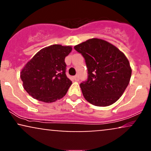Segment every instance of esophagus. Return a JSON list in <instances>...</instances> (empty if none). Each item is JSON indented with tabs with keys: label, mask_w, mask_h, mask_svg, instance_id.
<instances>
[{
	"label": "esophagus",
	"mask_w": 151,
	"mask_h": 151,
	"mask_svg": "<svg viewBox=\"0 0 151 151\" xmlns=\"http://www.w3.org/2000/svg\"><path fill=\"white\" fill-rule=\"evenodd\" d=\"M74 79L75 81H79V75H78V74H77V75H75L74 77Z\"/></svg>",
	"instance_id": "34e87169"
}]
</instances>
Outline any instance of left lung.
Segmentation results:
<instances>
[{"instance_id":"obj_1","label":"left lung","mask_w":151,"mask_h":151,"mask_svg":"<svg viewBox=\"0 0 151 151\" xmlns=\"http://www.w3.org/2000/svg\"><path fill=\"white\" fill-rule=\"evenodd\" d=\"M85 60L88 78L80 84L83 96L97 106L113 104L129 84L131 70L124 53L106 41L92 38L74 47Z\"/></svg>"}]
</instances>
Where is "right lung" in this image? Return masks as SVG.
Returning <instances> with one entry per match:
<instances>
[{"label":"right lung","instance_id":"obj_1","mask_svg":"<svg viewBox=\"0 0 151 151\" xmlns=\"http://www.w3.org/2000/svg\"><path fill=\"white\" fill-rule=\"evenodd\" d=\"M70 46L53 45L40 50L20 72L24 89L39 101L51 103L67 93L72 81L66 75L67 57Z\"/></svg>","mask_w":151,"mask_h":151}]
</instances>
